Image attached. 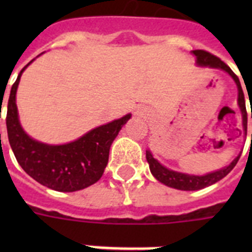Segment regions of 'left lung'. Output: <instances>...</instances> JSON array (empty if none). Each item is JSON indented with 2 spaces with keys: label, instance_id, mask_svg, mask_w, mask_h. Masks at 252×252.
Returning <instances> with one entry per match:
<instances>
[{
  "label": "left lung",
  "instance_id": "1",
  "mask_svg": "<svg viewBox=\"0 0 252 252\" xmlns=\"http://www.w3.org/2000/svg\"><path fill=\"white\" fill-rule=\"evenodd\" d=\"M192 55L196 57V65H197V66H208V68L220 69V70L226 72L227 74L234 80L235 85H237V89H238V107L239 110H241V114H242L243 132L246 134V102H245V94H243L242 86H241V82H239L238 77L235 76L234 72H233L223 61H221L219 57L213 56L212 53L207 52V51L196 49V51H192ZM239 157H241V153H239L229 165L225 166V167L222 168H220V170L208 172V174H204V175H193V174H186V172H179L174 171V170H170V168H167L166 166L162 165V163H159V162L153 157V154H152L150 150H146V161L149 163L150 172L153 174L154 178H156L158 182H161V183H163L165 186H167V187L180 189V191H197V189H203V188L209 187L212 184L217 183L219 180L225 178V176L234 168V166L237 165V162H238Z\"/></svg>",
  "mask_w": 252,
  "mask_h": 252
}]
</instances>
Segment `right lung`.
Masks as SVG:
<instances>
[{
    "label": "right lung",
    "instance_id": "add662e5",
    "mask_svg": "<svg viewBox=\"0 0 252 252\" xmlns=\"http://www.w3.org/2000/svg\"><path fill=\"white\" fill-rule=\"evenodd\" d=\"M32 61L22 69L10 91L6 115L10 146L18 163L37 183L59 192L84 189L100 179L108 163L111 145L132 115L126 114L96 126L63 145H49L33 140L22 128L15 98L22 73Z\"/></svg>",
    "mask_w": 252,
    "mask_h": 252
}]
</instances>
